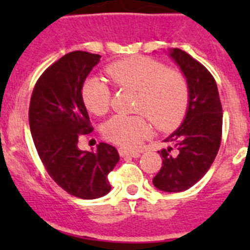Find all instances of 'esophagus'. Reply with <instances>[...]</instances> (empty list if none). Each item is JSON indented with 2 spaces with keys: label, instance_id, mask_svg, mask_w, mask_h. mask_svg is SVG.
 <instances>
[{
  "label": "esophagus",
  "instance_id": "34e87169",
  "mask_svg": "<svg viewBox=\"0 0 250 250\" xmlns=\"http://www.w3.org/2000/svg\"><path fill=\"white\" fill-rule=\"evenodd\" d=\"M118 151H119V155H120L121 158H125V156H130V158H139V156H140V152L139 151L125 149V147H119Z\"/></svg>",
  "mask_w": 250,
  "mask_h": 250
}]
</instances>
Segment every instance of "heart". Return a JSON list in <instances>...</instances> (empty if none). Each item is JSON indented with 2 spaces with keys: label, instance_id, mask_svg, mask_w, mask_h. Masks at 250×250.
<instances>
[{
  "label": "heart",
  "instance_id": "b5f03b06",
  "mask_svg": "<svg viewBox=\"0 0 250 250\" xmlns=\"http://www.w3.org/2000/svg\"><path fill=\"white\" fill-rule=\"evenodd\" d=\"M106 74L119 89L136 90L135 115H115L104 124L106 140L120 146H136L151 131L152 121L160 131L178 127L187 115L190 101L188 79L180 71L146 56H130L106 67ZM86 109L95 115L107 112L111 89L100 77L86 79L81 87Z\"/></svg>",
  "mask_w": 250,
  "mask_h": 250
}]
</instances>
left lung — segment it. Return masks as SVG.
I'll list each match as a JSON object with an SVG mask.
<instances>
[{
  "label": "left lung",
  "mask_w": 250,
  "mask_h": 250,
  "mask_svg": "<svg viewBox=\"0 0 250 250\" xmlns=\"http://www.w3.org/2000/svg\"><path fill=\"white\" fill-rule=\"evenodd\" d=\"M170 56L180 66L190 87V101L182 126L159 151L163 167L152 179L159 190L179 193L198 183L213 164L222 143L223 109L213 75L204 65L180 48Z\"/></svg>",
  "instance_id": "obj_1"
}]
</instances>
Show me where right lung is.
Segmentation results:
<instances>
[{
    "mask_svg": "<svg viewBox=\"0 0 250 250\" xmlns=\"http://www.w3.org/2000/svg\"><path fill=\"white\" fill-rule=\"evenodd\" d=\"M100 55L72 51L39 77L31 95L28 121L48 175L70 195L96 199L111 189L107 175L119 161L114 146L100 143L95 151L79 149V138L92 131L81 87Z\"/></svg>",
    "mask_w": 250,
    "mask_h": 250,
    "instance_id": "obj_1",
    "label": "right lung"
}]
</instances>
